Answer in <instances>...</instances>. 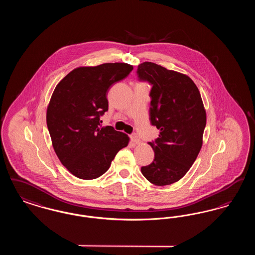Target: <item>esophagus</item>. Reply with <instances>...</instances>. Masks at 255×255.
Here are the masks:
<instances>
[{
  "instance_id": "obj_1",
  "label": "esophagus",
  "mask_w": 255,
  "mask_h": 255,
  "mask_svg": "<svg viewBox=\"0 0 255 255\" xmlns=\"http://www.w3.org/2000/svg\"><path fill=\"white\" fill-rule=\"evenodd\" d=\"M130 137H131V140L133 141L134 144H138L140 142V139H139V137H138V135L136 133H132Z\"/></svg>"
}]
</instances>
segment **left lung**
Returning a JSON list of instances; mask_svg holds the SVG:
<instances>
[{"mask_svg": "<svg viewBox=\"0 0 255 255\" xmlns=\"http://www.w3.org/2000/svg\"><path fill=\"white\" fill-rule=\"evenodd\" d=\"M139 82L152 86L150 122L159 130L149 142L154 160L140 170L156 185L178 182L190 169L202 148L206 115L201 94L186 75L151 62L137 67Z\"/></svg>", "mask_w": 255, "mask_h": 255, "instance_id": "1", "label": "left lung"}]
</instances>
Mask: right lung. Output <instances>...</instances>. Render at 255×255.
<instances>
[{"mask_svg": "<svg viewBox=\"0 0 255 255\" xmlns=\"http://www.w3.org/2000/svg\"><path fill=\"white\" fill-rule=\"evenodd\" d=\"M132 71L133 66L125 63L81 67L56 86L47 111V125L57 157L75 177H100L118 152L128 145L127 134L112 126L102 127L100 117L108 111L110 88Z\"/></svg>", "mask_w": 255, "mask_h": 255, "instance_id": "1", "label": "right lung"}]
</instances>
